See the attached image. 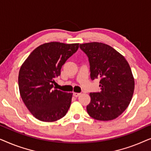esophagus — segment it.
Returning a JSON list of instances; mask_svg holds the SVG:
<instances>
[{
  "instance_id": "esophagus-1",
  "label": "esophagus",
  "mask_w": 151,
  "mask_h": 151,
  "mask_svg": "<svg viewBox=\"0 0 151 151\" xmlns=\"http://www.w3.org/2000/svg\"><path fill=\"white\" fill-rule=\"evenodd\" d=\"M80 95H81V93H76V92H74L73 93V96H75V97H78V96H80Z\"/></svg>"
}]
</instances>
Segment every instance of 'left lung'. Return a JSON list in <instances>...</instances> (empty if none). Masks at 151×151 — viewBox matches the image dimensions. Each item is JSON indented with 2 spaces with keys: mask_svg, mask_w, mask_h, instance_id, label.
Listing matches in <instances>:
<instances>
[{
  "mask_svg": "<svg viewBox=\"0 0 151 151\" xmlns=\"http://www.w3.org/2000/svg\"><path fill=\"white\" fill-rule=\"evenodd\" d=\"M80 48L88 58L91 80L100 79V91L89 94L88 114L100 121L117 118L133 98L135 80L129 64L121 53L104 43H84Z\"/></svg>",
  "mask_w": 151,
  "mask_h": 151,
  "instance_id": "left-lung-1",
  "label": "left lung"
}]
</instances>
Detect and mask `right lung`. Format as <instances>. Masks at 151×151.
<instances>
[{"mask_svg":"<svg viewBox=\"0 0 151 151\" xmlns=\"http://www.w3.org/2000/svg\"><path fill=\"white\" fill-rule=\"evenodd\" d=\"M79 48V43H45L34 49L20 67L18 86L25 106L36 119L52 122L63 118L73 93L53 89L54 78Z\"/></svg>","mask_w":151,"mask_h":151,"instance_id":"1","label":"right lung"}]
</instances>
